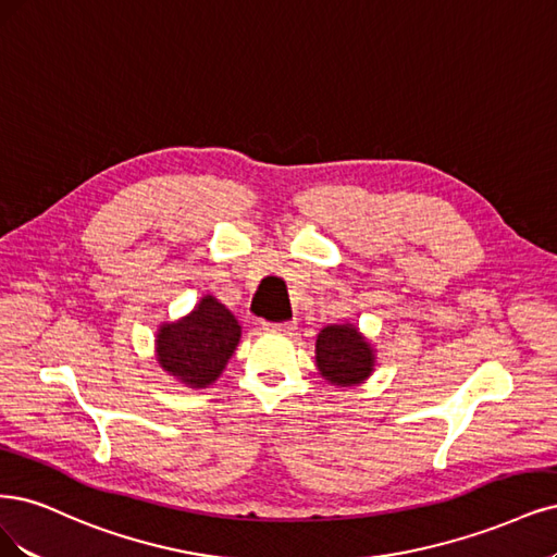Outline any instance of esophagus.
I'll use <instances>...</instances> for the list:
<instances>
[{
	"mask_svg": "<svg viewBox=\"0 0 557 557\" xmlns=\"http://www.w3.org/2000/svg\"><path fill=\"white\" fill-rule=\"evenodd\" d=\"M295 327H297L295 322H281V324H272V327H270V324H267V330H272L276 334H293Z\"/></svg>",
	"mask_w": 557,
	"mask_h": 557,
	"instance_id": "34e87169",
	"label": "esophagus"
}]
</instances>
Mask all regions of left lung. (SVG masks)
Instances as JSON below:
<instances>
[{
	"label": "left lung",
	"instance_id": "8db88e82",
	"mask_svg": "<svg viewBox=\"0 0 557 557\" xmlns=\"http://www.w3.org/2000/svg\"><path fill=\"white\" fill-rule=\"evenodd\" d=\"M373 343L352 322L327 324L315 338V367L327 385L359 387L375 371Z\"/></svg>",
	"mask_w": 557,
	"mask_h": 557
}]
</instances>
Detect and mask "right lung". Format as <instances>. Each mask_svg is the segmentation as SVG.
<instances>
[{"instance_id":"obj_1","label":"right lung","mask_w":557,"mask_h":557,"mask_svg":"<svg viewBox=\"0 0 557 557\" xmlns=\"http://www.w3.org/2000/svg\"><path fill=\"white\" fill-rule=\"evenodd\" d=\"M239 338L237 318L214 295H205L190 313L159 324L154 352L168 375L184 387L205 389L221 377Z\"/></svg>"}]
</instances>
